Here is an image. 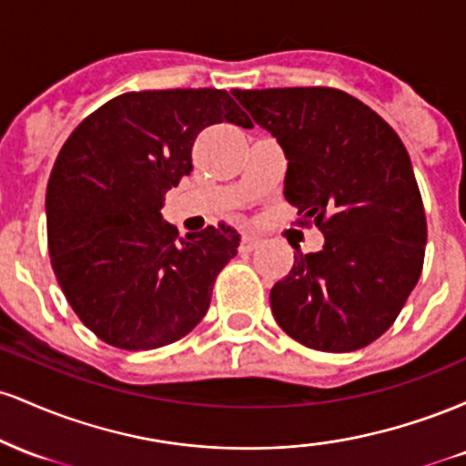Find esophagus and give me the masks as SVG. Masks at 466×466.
<instances>
[{"label":"esophagus","instance_id":"34e87169","mask_svg":"<svg viewBox=\"0 0 466 466\" xmlns=\"http://www.w3.org/2000/svg\"><path fill=\"white\" fill-rule=\"evenodd\" d=\"M258 248H260L258 237H243V240H240V251H243V254H249V251H254Z\"/></svg>","mask_w":466,"mask_h":466}]
</instances>
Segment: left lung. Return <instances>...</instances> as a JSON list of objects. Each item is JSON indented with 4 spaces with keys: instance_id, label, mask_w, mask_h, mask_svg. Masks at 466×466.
Wrapping results in <instances>:
<instances>
[{
    "instance_id": "obj_1",
    "label": "left lung",
    "mask_w": 466,
    "mask_h": 466,
    "mask_svg": "<svg viewBox=\"0 0 466 466\" xmlns=\"http://www.w3.org/2000/svg\"><path fill=\"white\" fill-rule=\"evenodd\" d=\"M256 125L280 142L285 199L324 248L293 254L269 293L289 337L350 352L381 337L419 282L427 218L410 155L381 116L333 87L234 89Z\"/></svg>"
}]
</instances>
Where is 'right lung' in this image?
Instances as JSON below:
<instances>
[{
    "label": "right lung",
    "mask_w": 466,
    "mask_h": 466,
    "mask_svg": "<svg viewBox=\"0 0 466 466\" xmlns=\"http://www.w3.org/2000/svg\"><path fill=\"white\" fill-rule=\"evenodd\" d=\"M251 120L226 89L127 92L89 114L58 153L46 192L47 249L69 307L98 339L153 350L188 335L210 307L238 234L179 238L166 192L192 170L210 125Z\"/></svg>",
    "instance_id": "add662e5"
}]
</instances>
